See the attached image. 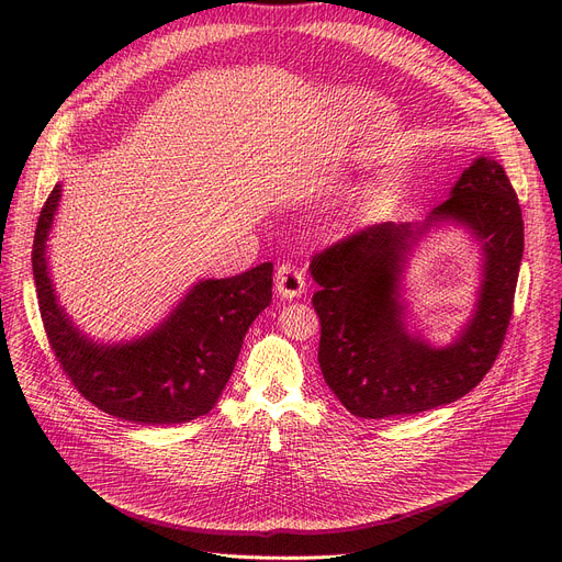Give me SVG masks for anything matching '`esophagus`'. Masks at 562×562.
I'll return each instance as SVG.
<instances>
[{
  "instance_id": "obj_1",
  "label": "esophagus",
  "mask_w": 562,
  "mask_h": 562,
  "mask_svg": "<svg viewBox=\"0 0 562 562\" xmlns=\"http://www.w3.org/2000/svg\"><path fill=\"white\" fill-rule=\"evenodd\" d=\"M276 289L282 299H296L305 291V276L299 269V266H293L291 261H284L278 266L276 271Z\"/></svg>"
}]
</instances>
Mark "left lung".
<instances>
[{"label": "left lung", "instance_id": "left-lung-1", "mask_svg": "<svg viewBox=\"0 0 562 562\" xmlns=\"http://www.w3.org/2000/svg\"><path fill=\"white\" fill-rule=\"evenodd\" d=\"M441 220L475 232L484 246L477 312L449 347L435 349L404 326L400 273L418 236ZM524 252V221L504 166L479 157L422 225L380 223L314 255L321 286L318 364L350 415L387 419L453 403L474 390L504 346Z\"/></svg>", "mask_w": 562, "mask_h": 562}]
</instances>
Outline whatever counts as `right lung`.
<instances>
[{"label":"right lung","mask_w":562,"mask_h":562,"mask_svg":"<svg viewBox=\"0 0 562 562\" xmlns=\"http://www.w3.org/2000/svg\"><path fill=\"white\" fill-rule=\"evenodd\" d=\"M61 200L56 184L34 236V280L49 346L77 392L117 419L170 426L206 415L223 394L250 323L271 303L273 263L198 282L159 328L127 344H98L75 328L47 271V236Z\"/></svg>","instance_id":"obj_1"}]
</instances>
